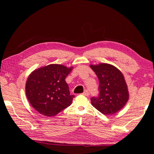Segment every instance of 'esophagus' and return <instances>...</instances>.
<instances>
[{
  "label": "esophagus",
  "instance_id": "esophagus-1",
  "mask_svg": "<svg viewBox=\"0 0 154 154\" xmlns=\"http://www.w3.org/2000/svg\"><path fill=\"white\" fill-rule=\"evenodd\" d=\"M89 94H90L89 92V91H88L87 90L85 91L84 92H83V94H84V95L86 96V97H89Z\"/></svg>",
  "mask_w": 154,
  "mask_h": 154
}]
</instances>
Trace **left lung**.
<instances>
[{"label": "left lung", "instance_id": "left-lung-1", "mask_svg": "<svg viewBox=\"0 0 154 154\" xmlns=\"http://www.w3.org/2000/svg\"><path fill=\"white\" fill-rule=\"evenodd\" d=\"M99 81V97L91 99L92 105L104 115L116 113L129 99L124 75L119 69L108 63L91 65Z\"/></svg>", "mask_w": 154, "mask_h": 154}]
</instances>
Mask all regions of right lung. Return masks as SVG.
I'll use <instances>...</instances> for the list:
<instances>
[{
	"label": "right lung",
	"instance_id": "right-lung-1",
	"mask_svg": "<svg viewBox=\"0 0 154 154\" xmlns=\"http://www.w3.org/2000/svg\"><path fill=\"white\" fill-rule=\"evenodd\" d=\"M73 67L50 64L32 71L26 83V94L31 105L42 115L55 116L70 106L71 95L65 78Z\"/></svg>",
	"mask_w": 154,
	"mask_h": 154
}]
</instances>
